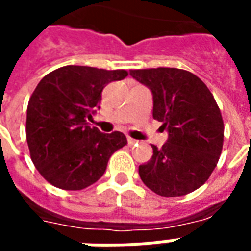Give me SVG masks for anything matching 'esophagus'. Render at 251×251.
<instances>
[{
    "label": "esophagus",
    "mask_w": 251,
    "mask_h": 251,
    "mask_svg": "<svg viewBox=\"0 0 251 251\" xmlns=\"http://www.w3.org/2000/svg\"><path fill=\"white\" fill-rule=\"evenodd\" d=\"M137 142H138V141L134 140V138H131V137H127V144L130 145V146H133V145L137 144Z\"/></svg>",
    "instance_id": "obj_1"
}]
</instances>
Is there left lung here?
I'll return each mask as SVG.
<instances>
[{
  "label": "left lung",
  "instance_id": "obj_1",
  "mask_svg": "<svg viewBox=\"0 0 251 251\" xmlns=\"http://www.w3.org/2000/svg\"><path fill=\"white\" fill-rule=\"evenodd\" d=\"M153 93V117L169 133L161 149L140 165L142 182L162 197L186 196L209 179L224 146V120L205 83L183 69L131 70Z\"/></svg>",
  "mask_w": 251,
  "mask_h": 251
}]
</instances>
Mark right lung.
<instances>
[{
  "label": "right lung",
  "instance_id": "add662e5",
  "mask_svg": "<svg viewBox=\"0 0 251 251\" xmlns=\"http://www.w3.org/2000/svg\"><path fill=\"white\" fill-rule=\"evenodd\" d=\"M127 74L68 65L37 85L27 103L26 141L34 166L53 186L82 190L97 182L111 154L127 144L121 131L105 134L88 124L103 88Z\"/></svg>",
  "mask_w": 251,
  "mask_h": 251
}]
</instances>
